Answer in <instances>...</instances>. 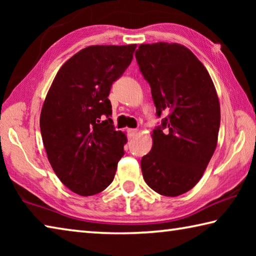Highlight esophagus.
<instances>
[{"label":"esophagus","instance_id":"34e87169","mask_svg":"<svg viewBox=\"0 0 256 256\" xmlns=\"http://www.w3.org/2000/svg\"><path fill=\"white\" fill-rule=\"evenodd\" d=\"M136 133H138V130H136V128H128V138H133L134 136H136Z\"/></svg>","mask_w":256,"mask_h":256}]
</instances>
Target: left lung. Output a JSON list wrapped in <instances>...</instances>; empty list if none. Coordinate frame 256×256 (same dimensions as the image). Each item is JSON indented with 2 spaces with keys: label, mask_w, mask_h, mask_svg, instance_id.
<instances>
[{
  "label": "left lung",
  "mask_w": 256,
  "mask_h": 256,
  "mask_svg": "<svg viewBox=\"0 0 256 256\" xmlns=\"http://www.w3.org/2000/svg\"><path fill=\"white\" fill-rule=\"evenodd\" d=\"M136 58L157 115L170 112L151 133L152 148L142 157V175L154 192L178 196L198 183L216 148L218 94L209 72L184 45L141 44Z\"/></svg>",
  "instance_id": "left-lung-1"
}]
</instances>
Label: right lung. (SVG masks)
Returning <instances> with one entry per match:
<instances>
[{"mask_svg": "<svg viewBox=\"0 0 256 256\" xmlns=\"http://www.w3.org/2000/svg\"><path fill=\"white\" fill-rule=\"evenodd\" d=\"M136 44L92 45L55 76L40 112L47 158L68 190L89 196L114 180L128 138L115 131L108 94L132 62Z\"/></svg>", "mask_w": 256, "mask_h": 256, "instance_id": "1", "label": "right lung"}]
</instances>
